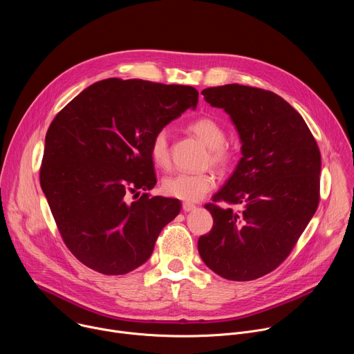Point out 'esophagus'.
Listing matches in <instances>:
<instances>
[{"label":"esophagus","mask_w":354,"mask_h":354,"mask_svg":"<svg viewBox=\"0 0 354 354\" xmlns=\"http://www.w3.org/2000/svg\"><path fill=\"white\" fill-rule=\"evenodd\" d=\"M194 209H196V206L192 205V203H183V205H182V210H183L185 213H189V212H192V210H194Z\"/></svg>","instance_id":"34e87169"}]
</instances>
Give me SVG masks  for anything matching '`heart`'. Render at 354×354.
Wrapping results in <instances>:
<instances>
[{
	"label": "heart",
	"instance_id": "heart-1",
	"mask_svg": "<svg viewBox=\"0 0 354 354\" xmlns=\"http://www.w3.org/2000/svg\"><path fill=\"white\" fill-rule=\"evenodd\" d=\"M189 129L210 148L212 164L224 168L234 160V149L227 145L224 127L213 118H200L190 123ZM149 156L158 167H167L169 162V140L165 129L157 131L149 144ZM216 186V175L210 171L203 172H178L164 179L162 192L185 201H197L203 198Z\"/></svg>",
	"mask_w": 354,
	"mask_h": 354
}]
</instances>
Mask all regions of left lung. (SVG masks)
I'll return each mask as SVG.
<instances>
[{
    "label": "left lung",
    "mask_w": 354,
    "mask_h": 354,
    "mask_svg": "<svg viewBox=\"0 0 354 354\" xmlns=\"http://www.w3.org/2000/svg\"><path fill=\"white\" fill-rule=\"evenodd\" d=\"M201 95L230 115L242 158L213 196L214 203L205 206L214 224L198 238V254L227 280H255L290 255L317 212L319 148L301 115L270 91L227 84L206 88ZM217 201L243 209H221Z\"/></svg>",
    "instance_id": "8db88e82"
}]
</instances>
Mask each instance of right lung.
Listing matches in <instances>:
<instances>
[{"mask_svg": "<svg viewBox=\"0 0 354 354\" xmlns=\"http://www.w3.org/2000/svg\"><path fill=\"white\" fill-rule=\"evenodd\" d=\"M198 92L187 85L109 78L77 95L50 124L40 186L71 254L102 274H126L148 261L176 198L130 193L157 183L149 144Z\"/></svg>", "mask_w": 354, "mask_h": 354, "instance_id": "add662e5", "label": "right lung"}]
</instances>
